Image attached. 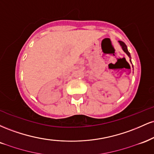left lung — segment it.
Here are the masks:
<instances>
[{
  "mask_svg": "<svg viewBox=\"0 0 154 154\" xmlns=\"http://www.w3.org/2000/svg\"><path fill=\"white\" fill-rule=\"evenodd\" d=\"M119 43L120 44V45H121V47H122V50L124 51V52L126 53V54L128 55V56L130 58V59H131V56H130V53H129V51L128 50V47H127V45H125V43H124V42H122V41H120V40H119ZM130 62H131V59H130Z\"/></svg>",
  "mask_w": 154,
  "mask_h": 154,
  "instance_id": "8db88e82",
  "label": "left lung"
}]
</instances>
